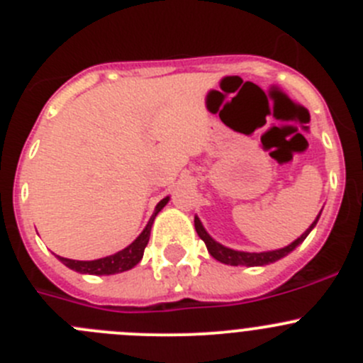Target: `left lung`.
<instances>
[{
    "mask_svg": "<svg viewBox=\"0 0 363 363\" xmlns=\"http://www.w3.org/2000/svg\"><path fill=\"white\" fill-rule=\"evenodd\" d=\"M320 214H321V212H320ZM320 214H318V218L314 219L313 225H311L309 228H307L306 232H303L302 235L298 237V239L294 240L290 246L283 247V250L265 251V252H246V251H235V250H230V247H225L223 244L216 242V240L212 239V237L208 235L207 232H205L202 223H200V219L196 218V216H195V230H196V233H199L200 239H202L205 242V246H207V250H208V252H211L212 258H216L218 262L226 263V265H235V267L237 265L262 267V265H269V263H274V262H277V259L284 258L288 252H291L296 246H300V244L306 240V237L309 235L311 230L316 226L318 219H320Z\"/></svg>",
    "mask_w": 363,
    "mask_h": 363,
    "instance_id": "obj_1",
    "label": "left lung"
}]
</instances>
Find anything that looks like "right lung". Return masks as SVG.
<instances>
[{
  "mask_svg": "<svg viewBox=\"0 0 363 363\" xmlns=\"http://www.w3.org/2000/svg\"><path fill=\"white\" fill-rule=\"evenodd\" d=\"M168 196L163 199L161 202L156 205L155 208V214L151 216L149 219L147 226L144 228V232L133 240L128 247H124L123 251L116 252V255L111 256H105V258L100 259H91V262H79V259H69V258H63V256H57L61 263L68 267V269L75 270V272L80 274H93V276H111V274H119L124 272V270H130L137 265L138 262L142 259L144 256V250L149 242V235H151V228H152V223H155V218L158 216V212L164 205L168 203Z\"/></svg>",
  "mask_w": 363,
  "mask_h": 363,
  "instance_id": "obj_1",
  "label": "right lung"
}]
</instances>
